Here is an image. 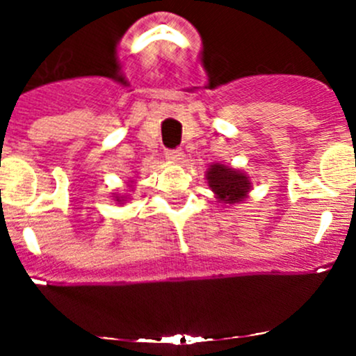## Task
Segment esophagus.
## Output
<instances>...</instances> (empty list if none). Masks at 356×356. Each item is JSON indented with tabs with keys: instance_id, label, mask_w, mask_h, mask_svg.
<instances>
[{
	"instance_id": "esophagus-1",
	"label": "esophagus",
	"mask_w": 356,
	"mask_h": 356,
	"mask_svg": "<svg viewBox=\"0 0 356 356\" xmlns=\"http://www.w3.org/2000/svg\"><path fill=\"white\" fill-rule=\"evenodd\" d=\"M165 158H167L168 161H172V163H179V161H182V158H184V153H182L181 149H167V152H165Z\"/></svg>"
}]
</instances>
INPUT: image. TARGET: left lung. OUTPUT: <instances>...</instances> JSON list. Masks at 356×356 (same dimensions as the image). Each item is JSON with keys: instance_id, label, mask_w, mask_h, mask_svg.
<instances>
[{"instance_id": "8db88e82", "label": "left lung", "mask_w": 356, "mask_h": 356, "mask_svg": "<svg viewBox=\"0 0 356 356\" xmlns=\"http://www.w3.org/2000/svg\"><path fill=\"white\" fill-rule=\"evenodd\" d=\"M207 181L211 191L222 203H241L250 193L251 182L241 170L227 167L224 163H213L207 170Z\"/></svg>"}]
</instances>
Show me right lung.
Returning <instances> with one entry per match:
<instances>
[{
  "label": "right lung",
  "instance_id": "right-lung-1",
  "mask_svg": "<svg viewBox=\"0 0 356 356\" xmlns=\"http://www.w3.org/2000/svg\"><path fill=\"white\" fill-rule=\"evenodd\" d=\"M124 198V196H115V201H118V203H122V201H125V200H122Z\"/></svg>",
  "mask_w": 356,
  "mask_h": 356
}]
</instances>
